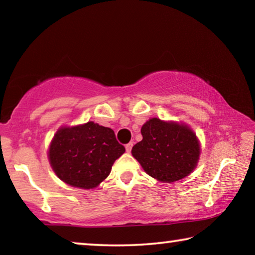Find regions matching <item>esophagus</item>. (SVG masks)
<instances>
[{"mask_svg":"<svg viewBox=\"0 0 255 255\" xmlns=\"http://www.w3.org/2000/svg\"><path fill=\"white\" fill-rule=\"evenodd\" d=\"M131 148H132V143H129L126 145V150L127 153H130L131 152Z\"/></svg>","mask_w":255,"mask_h":255,"instance_id":"1","label":"esophagus"}]
</instances>
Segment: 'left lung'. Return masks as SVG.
Returning a JSON list of instances; mask_svg holds the SVG:
<instances>
[{
	"mask_svg": "<svg viewBox=\"0 0 255 255\" xmlns=\"http://www.w3.org/2000/svg\"><path fill=\"white\" fill-rule=\"evenodd\" d=\"M141 139L131 149L149 176L171 183L192 173L201 148L196 132L184 123L150 118L140 129Z\"/></svg>",
	"mask_w": 255,
	"mask_h": 255,
	"instance_id": "obj_1",
	"label": "left lung"
}]
</instances>
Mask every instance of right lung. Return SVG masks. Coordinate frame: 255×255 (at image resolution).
Segmentation results:
<instances>
[{"label": "right lung", "instance_id": "1", "mask_svg": "<svg viewBox=\"0 0 255 255\" xmlns=\"http://www.w3.org/2000/svg\"><path fill=\"white\" fill-rule=\"evenodd\" d=\"M124 153L125 147L111 128L88 122L58 128L50 141L48 159L63 182L89 190L108 178L115 161Z\"/></svg>", "mask_w": 255, "mask_h": 255}]
</instances>
